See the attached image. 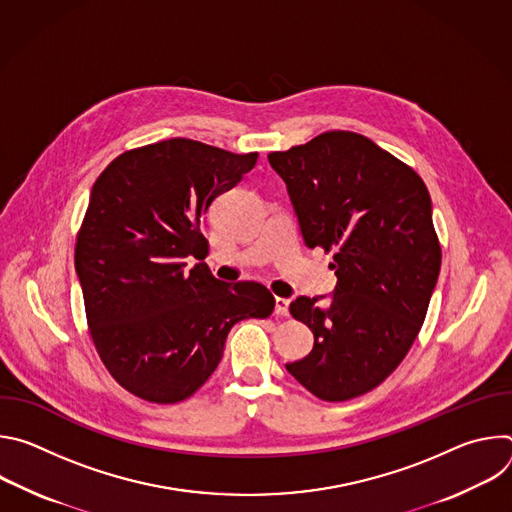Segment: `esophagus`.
Instances as JSON below:
<instances>
[{
	"mask_svg": "<svg viewBox=\"0 0 512 512\" xmlns=\"http://www.w3.org/2000/svg\"><path fill=\"white\" fill-rule=\"evenodd\" d=\"M289 304H291V300H287V298H275V314L277 316H287L289 314Z\"/></svg>",
	"mask_w": 512,
	"mask_h": 512,
	"instance_id": "esophagus-1",
	"label": "esophagus"
}]
</instances>
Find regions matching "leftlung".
<instances>
[{
	"instance_id": "left-lung-1",
	"label": "left lung",
	"mask_w": 512,
	"mask_h": 512,
	"mask_svg": "<svg viewBox=\"0 0 512 512\" xmlns=\"http://www.w3.org/2000/svg\"><path fill=\"white\" fill-rule=\"evenodd\" d=\"M267 160L306 245L334 251L338 277L328 308L320 298L291 302L314 348L285 369L324 401L369 393L409 352L440 275L429 192L413 168L352 131H326Z\"/></svg>"
}]
</instances>
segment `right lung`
<instances>
[{"label":"right lung","mask_w":512,"mask_h":512,"mask_svg":"<svg viewBox=\"0 0 512 512\" xmlns=\"http://www.w3.org/2000/svg\"><path fill=\"white\" fill-rule=\"evenodd\" d=\"M257 156L174 137L117 156L91 190L75 247L87 324L111 377L139 399H188L231 328L273 312L265 285L225 283L202 263L204 214Z\"/></svg>","instance_id":"right-lung-1"}]
</instances>
